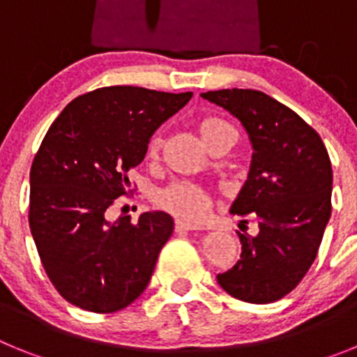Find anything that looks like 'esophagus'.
Here are the masks:
<instances>
[{
  "label": "esophagus",
  "instance_id": "34e87169",
  "mask_svg": "<svg viewBox=\"0 0 357 357\" xmlns=\"http://www.w3.org/2000/svg\"><path fill=\"white\" fill-rule=\"evenodd\" d=\"M200 227L193 225V223H185L182 220H176L175 222V230L176 232H185V230H198Z\"/></svg>",
  "mask_w": 357,
  "mask_h": 357
}]
</instances>
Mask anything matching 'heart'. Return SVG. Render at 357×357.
<instances>
[{"label": "heart", "instance_id": "heart-1", "mask_svg": "<svg viewBox=\"0 0 357 357\" xmlns=\"http://www.w3.org/2000/svg\"><path fill=\"white\" fill-rule=\"evenodd\" d=\"M234 130L229 123L220 118H206L200 123L202 139H211L222 132ZM160 146V139L153 135L148 143V155H157ZM155 204L164 211L175 214L176 218L188 220V222H200L207 216L211 209V198L204 189L189 182H175L168 188L159 189L155 193Z\"/></svg>", "mask_w": 357, "mask_h": 357}]
</instances>
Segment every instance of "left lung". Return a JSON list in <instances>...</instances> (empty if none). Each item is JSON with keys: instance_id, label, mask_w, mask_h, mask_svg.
Masks as SVG:
<instances>
[{"instance_id": "1", "label": "left lung", "mask_w": 357, "mask_h": 357, "mask_svg": "<svg viewBox=\"0 0 357 357\" xmlns=\"http://www.w3.org/2000/svg\"><path fill=\"white\" fill-rule=\"evenodd\" d=\"M200 96L247 130L250 169L230 213H252L259 223L257 236L239 234L241 259L218 273V284L243 302H275L307 273L329 223V153L301 116L261 91L222 89Z\"/></svg>"}]
</instances>
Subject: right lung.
<instances>
[{
  "label": "right lung",
  "mask_w": 357,
  "mask_h": 357,
  "mask_svg": "<svg viewBox=\"0 0 357 357\" xmlns=\"http://www.w3.org/2000/svg\"><path fill=\"white\" fill-rule=\"evenodd\" d=\"M193 93L112 85L75 98L44 135L30 169L31 236L43 266L69 304L114 313L146 289L173 234L164 211L107 220L130 188L127 173L153 132Z\"/></svg>",
  "instance_id": "obj_1"
}]
</instances>
